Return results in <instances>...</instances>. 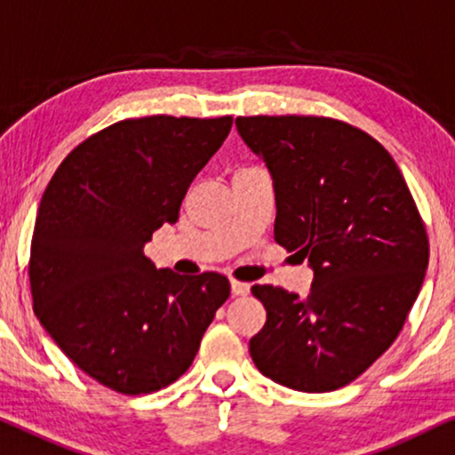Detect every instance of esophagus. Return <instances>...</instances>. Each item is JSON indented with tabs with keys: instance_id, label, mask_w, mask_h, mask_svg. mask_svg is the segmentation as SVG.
<instances>
[{
	"instance_id": "34e87169",
	"label": "esophagus",
	"mask_w": 455,
	"mask_h": 455,
	"mask_svg": "<svg viewBox=\"0 0 455 455\" xmlns=\"http://www.w3.org/2000/svg\"><path fill=\"white\" fill-rule=\"evenodd\" d=\"M231 291L235 298H243V295L250 293V284L241 283V281H231Z\"/></svg>"
}]
</instances>
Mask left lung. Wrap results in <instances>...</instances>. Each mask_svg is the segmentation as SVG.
Returning a JSON list of instances; mask_svg holds the SVG:
<instances>
[{
	"label": "left lung",
	"instance_id": "obj_1",
	"mask_svg": "<svg viewBox=\"0 0 455 455\" xmlns=\"http://www.w3.org/2000/svg\"><path fill=\"white\" fill-rule=\"evenodd\" d=\"M235 124L272 177L276 243L314 270L306 298L253 284L266 324L251 360L289 389L335 391L402 331L428 266L425 224L389 151L364 131L320 116Z\"/></svg>",
	"mask_w": 455,
	"mask_h": 455
}]
</instances>
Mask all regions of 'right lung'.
Here are the masks:
<instances>
[{
    "label": "right lung",
    "mask_w": 455,
    "mask_h": 455,
    "mask_svg": "<svg viewBox=\"0 0 455 455\" xmlns=\"http://www.w3.org/2000/svg\"><path fill=\"white\" fill-rule=\"evenodd\" d=\"M231 116H145L72 149L41 197L28 278L39 323L97 383L126 395L174 383L231 295L218 272L156 268L143 247L179 218Z\"/></svg>",
    "instance_id": "right-lung-1"
}]
</instances>
